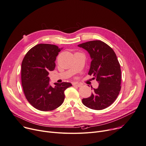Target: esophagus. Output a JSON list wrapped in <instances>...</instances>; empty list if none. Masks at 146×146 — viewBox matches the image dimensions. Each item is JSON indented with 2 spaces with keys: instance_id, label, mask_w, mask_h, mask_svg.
Wrapping results in <instances>:
<instances>
[{
  "instance_id": "34e87169",
  "label": "esophagus",
  "mask_w": 146,
  "mask_h": 146,
  "mask_svg": "<svg viewBox=\"0 0 146 146\" xmlns=\"http://www.w3.org/2000/svg\"><path fill=\"white\" fill-rule=\"evenodd\" d=\"M73 85L74 86H76V87H80L82 86L81 84H79V83H73Z\"/></svg>"
}]
</instances>
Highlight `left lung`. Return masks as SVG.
Instances as JSON below:
<instances>
[{"label":"left lung","mask_w":146,"mask_h":146,"mask_svg":"<svg viewBox=\"0 0 146 146\" xmlns=\"http://www.w3.org/2000/svg\"><path fill=\"white\" fill-rule=\"evenodd\" d=\"M78 46L90 54L92 60L88 74L99 83L98 87L94 88L91 96L83 98L82 102L90 109L104 110L116 100L121 91L120 64L113 50L101 41H91Z\"/></svg>","instance_id":"left-lung-1"}]
</instances>
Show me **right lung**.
<instances>
[{"label": "right lung", "instance_id": "1", "mask_svg": "<svg viewBox=\"0 0 146 146\" xmlns=\"http://www.w3.org/2000/svg\"><path fill=\"white\" fill-rule=\"evenodd\" d=\"M60 49L48 44H38L25 54L21 63V84L25 97L36 110L49 111L56 109L64 99V91L70 83L49 85V71L55 68L56 56Z\"/></svg>", "mask_w": 146, "mask_h": 146}]
</instances>
